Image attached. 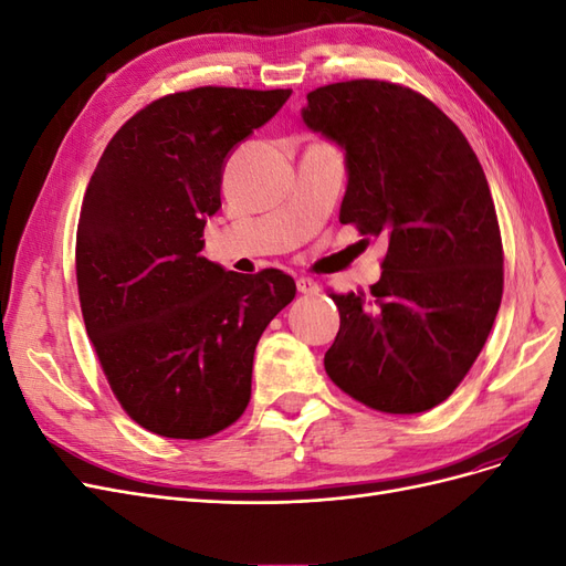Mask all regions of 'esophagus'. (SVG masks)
I'll return each mask as SVG.
<instances>
[{
	"label": "esophagus",
	"instance_id": "obj_1",
	"mask_svg": "<svg viewBox=\"0 0 566 566\" xmlns=\"http://www.w3.org/2000/svg\"><path fill=\"white\" fill-rule=\"evenodd\" d=\"M297 290L302 295H316L321 285L314 279H297Z\"/></svg>",
	"mask_w": 566,
	"mask_h": 566
}]
</instances>
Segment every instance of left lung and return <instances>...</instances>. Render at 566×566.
I'll use <instances>...</instances> for the list:
<instances>
[{
	"mask_svg": "<svg viewBox=\"0 0 566 566\" xmlns=\"http://www.w3.org/2000/svg\"><path fill=\"white\" fill-rule=\"evenodd\" d=\"M304 125L345 150L342 224L387 238L370 293L333 295L325 373L382 413L447 401L493 328L503 243L484 169L430 98L380 80L306 94Z\"/></svg>",
	"mask_w": 566,
	"mask_h": 566,
	"instance_id": "left-lung-1",
	"label": "left lung"
}]
</instances>
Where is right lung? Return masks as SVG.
<instances>
[{"mask_svg": "<svg viewBox=\"0 0 566 566\" xmlns=\"http://www.w3.org/2000/svg\"><path fill=\"white\" fill-rule=\"evenodd\" d=\"M290 90L198 87L129 117L106 146L77 224L87 335L127 416L167 439H205L243 416L254 347L295 300L279 269L252 276L205 260L233 148Z\"/></svg>", "mask_w": 566, "mask_h": 566, "instance_id": "1", "label": "right lung"}]
</instances>
